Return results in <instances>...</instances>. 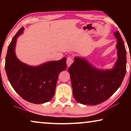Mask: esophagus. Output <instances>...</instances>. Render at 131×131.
I'll return each mask as SVG.
<instances>
[{"mask_svg": "<svg viewBox=\"0 0 131 131\" xmlns=\"http://www.w3.org/2000/svg\"><path fill=\"white\" fill-rule=\"evenodd\" d=\"M73 59L71 58V57H69L68 58H67V67H70L71 65V64L73 63Z\"/></svg>", "mask_w": 131, "mask_h": 131, "instance_id": "esophagus-1", "label": "esophagus"}]
</instances>
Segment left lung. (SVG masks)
<instances>
[{"label":"left lung","mask_w":131,"mask_h":131,"mask_svg":"<svg viewBox=\"0 0 131 131\" xmlns=\"http://www.w3.org/2000/svg\"><path fill=\"white\" fill-rule=\"evenodd\" d=\"M117 60L112 69L101 70L82 57H76L69 68L74 99L82 104L97 105L108 100L121 85L126 71V51L118 31Z\"/></svg>","instance_id":"obj_1"}]
</instances>
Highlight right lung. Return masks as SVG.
I'll use <instances>...</instances> for the list:
<instances>
[{
	"label": "right lung",
	"instance_id": "add662e5",
	"mask_svg": "<svg viewBox=\"0 0 131 131\" xmlns=\"http://www.w3.org/2000/svg\"><path fill=\"white\" fill-rule=\"evenodd\" d=\"M24 30V27L21 28L8 46L5 70L10 85L21 98L31 103L43 104L54 96L59 74L67 68V59L48 61L37 66L21 62L16 56L15 46L17 38Z\"/></svg>",
	"mask_w": 131,
	"mask_h": 131
}]
</instances>
